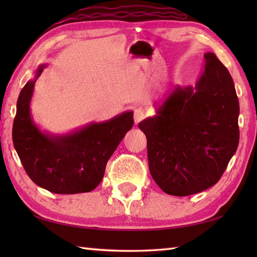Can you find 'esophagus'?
Segmentation results:
<instances>
[{"label":"esophagus","mask_w":257,"mask_h":257,"mask_svg":"<svg viewBox=\"0 0 257 257\" xmlns=\"http://www.w3.org/2000/svg\"><path fill=\"white\" fill-rule=\"evenodd\" d=\"M146 117V113L143 109H136L134 112V119L136 123H139L141 120H144Z\"/></svg>","instance_id":"1"}]
</instances>
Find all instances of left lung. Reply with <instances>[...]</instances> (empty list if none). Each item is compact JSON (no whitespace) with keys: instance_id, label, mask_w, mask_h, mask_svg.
Wrapping results in <instances>:
<instances>
[{"instance_id":"obj_1","label":"left lung","mask_w":257,"mask_h":257,"mask_svg":"<svg viewBox=\"0 0 257 257\" xmlns=\"http://www.w3.org/2000/svg\"><path fill=\"white\" fill-rule=\"evenodd\" d=\"M195 87L177 86L157 116L139 123L151 177L170 195L187 196L221 179L239 140V105L227 68L213 53Z\"/></svg>"}]
</instances>
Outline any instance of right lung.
I'll return each mask as SVG.
<instances>
[{"label":"right lung","instance_id":"add662e5","mask_svg":"<svg viewBox=\"0 0 257 257\" xmlns=\"http://www.w3.org/2000/svg\"><path fill=\"white\" fill-rule=\"evenodd\" d=\"M21 90L13 123V144L27 176L53 193L90 192L101 182L109 158L133 128L134 112L125 111L105 122H92L76 132L55 136L42 133L33 122L30 103L36 79Z\"/></svg>","mask_w":257,"mask_h":257}]
</instances>
